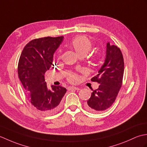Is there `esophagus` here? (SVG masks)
Returning a JSON list of instances; mask_svg holds the SVG:
<instances>
[{
	"label": "esophagus",
	"instance_id": "esophagus-1",
	"mask_svg": "<svg viewBox=\"0 0 147 147\" xmlns=\"http://www.w3.org/2000/svg\"><path fill=\"white\" fill-rule=\"evenodd\" d=\"M69 90H80V89L78 87H74V86H69L68 87Z\"/></svg>",
	"mask_w": 147,
	"mask_h": 147
}]
</instances>
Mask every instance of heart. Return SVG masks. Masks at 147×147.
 <instances>
[{
    "label": "heart",
    "instance_id": "1",
    "mask_svg": "<svg viewBox=\"0 0 147 147\" xmlns=\"http://www.w3.org/2000/svg\"><path fill=\"white\" fill-rule=\"evenodd\" d=\"M71 47L76 52L78 55H86L88 52L92 49V43L85 36H80L74 38L72 40L71 43ZM77 80V76L76 74H72L69 78V80L70 82H75Z\"/></svg>",
    "mask_w": 147,
    "mask_h": 147
}]
</instances>
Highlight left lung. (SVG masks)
Masks as SVG:
<instances>
[{
	"label": "left lung",
	"mask_w": 147,
	"mask_h": 147,
	"mask_svg": "<svg viewBox=\"0 0 147 147\" xmlns=\"http://www.w3.org/2000/svg\"><path fill=\"white\" fill-rule=\"evenodd\" d=\"M105 54L98 74L91 80L100 85L96 90H92L91 97L85 104L87 110L94 113L104 111L113 104L123 83L124 64L121 50L107 42Z\"/></svg>",
	"instance_id": "1"
}]
</instances>
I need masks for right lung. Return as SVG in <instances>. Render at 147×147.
I'll return each instance as SVG.
<instances>
[{
	"label": "right lung",
	"instance_id": "1",
	"mask_svg": "<svg viewBox=\"0 0 147 147\" xmlns=\"http://www.w3.org/2000/svg\"><path fill=\"white\" fill-rule=\"evenodd\" d=\"M63 40L62 36L33 40L24 47L19 60L18 73L22 85L31 104L43 114L57 112L67 91L61 86L48 88L44 76L45 72L54 66L53 57Z\"/></svg>",
	"mask_w": 147,
	"mask_h": 147
}]
</instances>
